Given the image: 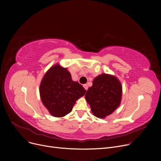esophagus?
<instances>
[{"label":"esophagus","instance_id":"34e87169","mask_svg":"<svg viewBox=\"0 0 161 161\" xmlns=\"http://www.w3.org/2000/svg\"><path fill=\"white\" fill-rule=\"evenodd\" d=\"M83 86L84 88H85L86 90H87V89H88V86H87V84H84V85H83Z\"/></svg>","mask_w":161,"mask_h":161}]
</instances>
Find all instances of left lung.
<instances>
[{"instance_id": "8db88e82", "label": "left lung", "mask_w": 161, "mask_h": 161, "mask_svg": "<svg viewBox=\"0 0 161 161\" xmlns=\"http://www.w3.org/2000/svg\"><path fill=\"white\" fill-rule=\"evenodd\" d=\"M121 84L115 76L102 74L96 77L86 95L91 112L98 118H105L119 106Z\"/></svg>"}]
</instances>
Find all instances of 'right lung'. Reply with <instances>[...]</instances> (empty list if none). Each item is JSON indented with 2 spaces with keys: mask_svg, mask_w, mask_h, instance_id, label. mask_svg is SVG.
Segmentation results:
<instances>
[{
  "mask_svg": "<svg viewBox=\"0 0 161 161\" xmlns=\"http://www.w3.org/2000/svg\"><path fill=\"white\" fill-rule=\"evenodd\" d=\"M86 90L72 80L66 68L59 64L51 67L40 86L42 102L50 114L62 117L71 112L75 101L86 94Z\"/></svg>",
  "mask_w": 161,
  "mask_h": 161,
  "instance_id": "1",
  "label": "right lung"
}]
</instances>
